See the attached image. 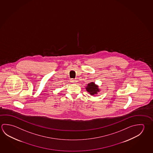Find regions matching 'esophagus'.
I'll return each mask as SVG.
<instances>
[{"mask_svg": "<svg viewBox=\"0 0 153 153\" xmlns=\"http://www.w3.org/2000/svg\"><path fill=\"white\" fill-rule=\"evenodd\" d=\"M70 82H71V83H75H75L77 82V80H76V79H71Z\"/></svg>", "mask_w": 153, "mask_h": 153, "instance_id": "34e87169", "label": "esophagus"}]
</instances>
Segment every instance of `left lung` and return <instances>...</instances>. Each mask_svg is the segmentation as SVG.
<instances>
[{"label":"left lung","instance_id":"8db88e82","mask_svg":"<svg viewBox=\"0 0 153 153\" xmlns=\"http://www.w3.org/2000/svg\"><path fill=\"white\" fill-rule=\"evenodd\" d=\"M85 88L86 91L92 96H95V94H97L100 91L98 86L95 84L94 82H91L88 84V85L86 86Z\"/></svg>","mask_w":153,"mask_h":153}]
</instances>
